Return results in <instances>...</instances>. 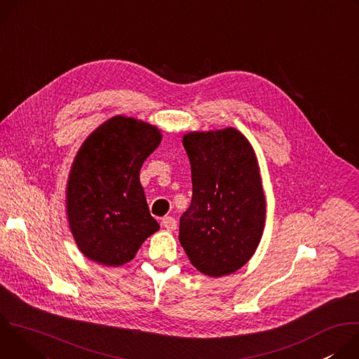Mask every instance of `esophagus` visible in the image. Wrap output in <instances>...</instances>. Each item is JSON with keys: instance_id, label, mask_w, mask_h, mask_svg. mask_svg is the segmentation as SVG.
I'll use <instances>...</instances> for the list:
<instances>
[{"instance_id": "34e87169", "label": "esophagus", "mask_w": 359, "mask_h": 359, "mask_svg": "<svg viewBox=\"0 0 359 359\" xmlns=\"http://www.w3.org/2000/svg\"><path fill=\"white\" fill-rule=\"evenodd\" d=\"M162 224H163V227H165L166 230H169V231H173V230H176V229H177V222H176V219H175V217H172V216H166V217H163Z\"/></svg>"}]
</instances>
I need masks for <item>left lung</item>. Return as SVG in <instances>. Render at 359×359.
I'll return each mask as SVG.
<instances>
[{
    "label": "left lung",
    "instance_id": "left-lung-1",
    "mask_svg": "<svg viewBox=\"0 0 359 359\" xmlns=\"http://www.w3.org/2000/svg\"><path fill=\"white\" fill-rule=\"evenodd\" d=\"M183 146L193 194L180 217V244L200 273L231 274L251 259L264 229L257 159L248 140L233 128L187 133Z\"/></svg>",
    "mask_w": 359,
    "mask_h": 359
}]
</instances>
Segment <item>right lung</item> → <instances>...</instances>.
<instances>
[{
	"mask_svg": "<svg viewBox=\"0 0 359 359\" xmlns=\"http://www.w3.org/2000/svg\"><path fill=\"white\" fill-rule=\"evenodd\" d=\"M161 140L158 128L115 116L83 142L68 180L67 212L76 245L86 259L122 266L159 230L139 173Z\"/></svg>",
	"mask_w": 359,
	"mask_h": 359,
	"instance_id": "obj_1",
	"label": "right lung"
}]
</instances>
